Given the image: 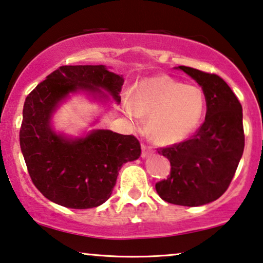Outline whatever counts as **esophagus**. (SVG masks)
Masks as SVG:
<instances>
[{"label": "esophagus", "mask_w": 263, "mask_h": 263, "mask_svg": "<svg viewBox=\"0 0 263 263\" xmlns=\"http://www.w3.org/2000/svg\"><path fill=\"white\" fill-rule=\"evenodd\" d=\"M153 153V148L145 143H142V157H146Z\"/></svg>", "instance_id": "obj_1"}]
</instances>
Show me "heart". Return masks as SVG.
Returning a JSON list of instances; mask_svg holds the SVG:
<instances>
[{"label":"heart","instance_id":"obj_1","mask_svg":"<svg viewBox=\"0 0 263 263\" xmlns=\"http://www.w3.org/2000/svg\"><path fill=\"white\" fill-rule=\"evenodd\" d=\"M204 108L205 99L199 87L162 76L135 87L132 101L126 103V114L136 122L141 115H149L153 137L163 144H173L195 131Z\"/></svg>","mask_w":263,"mask_h":263}]
</instances>
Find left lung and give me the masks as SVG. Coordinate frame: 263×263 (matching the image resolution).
I'll return each instance as SVG.
<instances>
[{
	"label": "left lung",
	"mask_w": 263,
	"mask_h": 263,
	"mask_svg": "<svg viewBox=\"0 0 263 263\" xmlns=\"http://www.w3.org/2000/svg\"><path fill=\"white\" fill-rule=\"evenodd\" d=\"M178 68L202 86L207 113L194 136L157 150L170 160L171 172L155 189L163 201L196 207L218 199L232 181L244 150L243 111L218 74L186 66Z\"/></svg>",
	"instance_id": "obj_1"
}]
</instances>
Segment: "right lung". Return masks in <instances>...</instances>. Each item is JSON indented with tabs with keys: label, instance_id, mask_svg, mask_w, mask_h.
I'll use <instances>...</instances> for the list:
<instances>
[{
	"label": "right lung",
	"instance_id": "1",
	"mask_svg": "<svg viewBox=\"0 0 263 263\" xmlns=\"http://www.w3.org/2000/svg\"><path fill=\"white\" fill-rule=\"evenodd\" d=\"M124 79L102 65L61 66L27 95L20 127V148L34 186L51 202L72 209L99 207L110 197L121 166L141 156L132 135L96 129L68 141L50 128L59 102L72 91H108L120 101Z\"/></svg>",
	"mask_w": 263,
	"mask_h": 263
}]
</instances>
